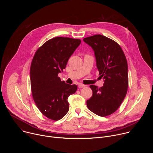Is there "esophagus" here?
Segmentation results:
<instances>
[{"mask_svg":"<svg viewBox=\"0 0 153 153\" xmlns=\"http://www.w3.org/2000/svg\"><path fill=\"white\" fill-rule=\"evenodd\" d=\"M78 87L79 88H84V87H85V85H84L83 84H79L78 85Z\"/></svg>","mask_w":153,"mask_h":153,"instance_id":"obj_1","label":"esophagus"}]
</instances>
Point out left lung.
<instances>
[{
	"label": "left lung",
	"mask_w": 153,
	"mask_h": 153,
	"mask_svg": "<svg viewBox=\"0 0 153 153\" xmlns=\"http://www.w3.org/2000/svg\"><path fill=\"white\" fill-rule=\"evenodd\" d=\"M94 51L97 68L103 86H90L92 97L86 101L89 110L105 117L114 113L124 100L128 86V63L125 54L117 42L100 34L83 39Z\"/></svg>",
	"instance_id": "1"
}]
</instances>
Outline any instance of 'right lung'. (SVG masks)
Returning a JSON list of instances; mask_svg holds the SVG:
<instances>
[{
  "label": "right lung",
  "instance_id": "right-lung-1",
  "mask_svg": "<svg viewBox=\"0 0 153 153\" xmlns=\"http://www.w3.org/2000/svg\"><path fill=\"white\" fill-rule=\"evenodd\" d=\"M80 43L78 39L56 37L43 43L33 57L30 67L33 97L40 111L50 119L59 120L69 110L68 98L77 86L61 81L58 74Z\"/></svg>",
  "mask_w": 153,
  "mask_h": 153
}]
</instances>
